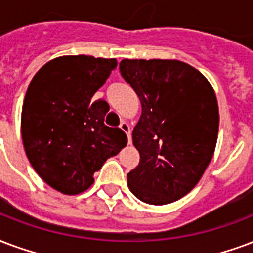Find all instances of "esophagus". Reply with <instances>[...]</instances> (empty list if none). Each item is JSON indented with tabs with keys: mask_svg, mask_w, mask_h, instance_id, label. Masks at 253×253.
<instances>
[{
	"mask_svg": "<svg viewBox=\"0 0 253 253\" xmlns=\"http://www.w3.org/2000/svg\"><path fill=\"white\" fill-rule=\"evenodd\" d=\"M119 128H121L122 131L126 132L127 139H128V143H131V128H130V125H128L127 122H122Z\"/></svg>",
	"mask_w": 253,
	"mask_h": 253,
	"instance_id": "obj_1",
	"label": "esophagus"
}]
</instances>
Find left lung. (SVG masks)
Masks as SVG:
<instances>
[{
    "label": "left lung",
    "instance_id": "8db88e82",
    "mask_svg": "<svg viewBox=\"0 0 253 253\" xmlns=\"http://www.w3.org/2000/svg\"><path fill=\"white\" fill-rule=\"evenodd\" d=\"M122 76L142 104L132 131L141 160L127 185L141 201L165 205L198 184L218 135L214 89L200 71L179 60H122Z\"/></svg>",
    "mask_w": 253,
    "mask_h": 253
}]
</instances>
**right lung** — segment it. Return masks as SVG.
<instances>
[{"instance_id":"1","label":"right lung","mask_w":253,"mask_h":253,"mask_svg":"<svg viewBox=\"0 0 253 253\" xmlns=\"http://www.w3.org/2000/svg\"><path fill=\"white\" fill-rule=\"evenodd\" d=\"M117 65L115 59L60 56L42 65L28 87L24 149L41 179L60 193L85 192L93 173L127 145L121 128L104 125L107 103H91Z\"/></svg>"}]
</instances>
